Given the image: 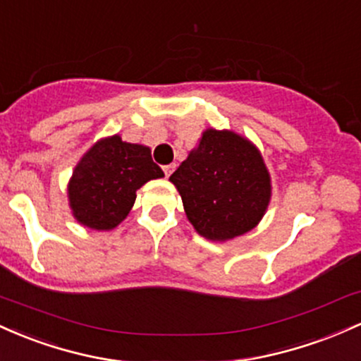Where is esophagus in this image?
<instances>
[{
    "instance_id": "34e87169",
    "label": "esophagus",
    "mask_w": 361,
    "mask_h": 361,
    "mask_svg": "<svg viewBox=\"0 0 361 361\" xmlns=\"http://www.w3.org/2000/svg\"><path fill=\"white\" fill-rule=\"evenodd\" d=\"M173 170H176V164L165 165V167H164V172H165V176H167V177L172 176V173H173Z\"/></svg>"
}]
</instances>
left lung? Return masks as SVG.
Listing matches in <instances>:
<instances>
[{"label":"left lung","mask_w":361,"mask_h":361,"mask_svg":"<svg viewBox=\"0 0 361 361\" xmlns=\"http://www.w3.org/2000/svg\"><path fill=\"white\" fill-rule=\"evenodd\" d=\"M201 237L226 242L256 228L271 201V176L249 137L208 128L170 176Z\"/></svg>","instance_id":"1"}]
</instances>
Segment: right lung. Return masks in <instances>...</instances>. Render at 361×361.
Wrapping results in <instances>:
<instances>
[{"instance_id":"obj_1","label":"right lung","mask_w":361,"mask_h":361,"mask_svg":"<svg viewBox=\"0 0 361 361\" xmlns=\"http://www.w3.org/2000/svg\"><path fill=\"white\" fill-rule=\"evenodd\" d=\"M161 177L148 147L128 143L119 135L100 137L83 153L68 182L73 218L99 232L116 228L131 212L137 189Z\"/></svg>"}]
</instances>
